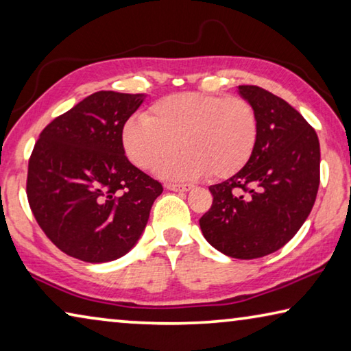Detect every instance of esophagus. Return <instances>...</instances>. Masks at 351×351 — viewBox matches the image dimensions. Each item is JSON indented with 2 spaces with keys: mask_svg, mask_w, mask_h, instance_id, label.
Here are the masks:
<instances>
[{
  "mask_svg": "<svg viewBox=\"0 0 351 351\" xmlns=\"http://www.w3.org/2000/svg\"><path fill=\"white\" fill-rule=\"evenodd\" d=\"M165 189L169 191H175V192H187L191 186L189 184H173V182H165Z\"/></svg>",
  "mask_w": 351,
  "mask_h": 351,
  "instance_id": "obj_1",
  "label": "esophagus"
}]
</instances>
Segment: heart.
Masks as SVG:
<instances>
[{
  "label": "heart",
  "instance_id": "1",
  "mask_svg": "<svg viewBox=\"0 0 351 351\" xmlns=\"http://www.w3.org/2000/svg\"><path fill=\"white\" fill-rule=\"evenodd\" d=\"M258 117L245 98L181 92L149 106L145 117L123 128L132 164L152 170L181 145L186 152L167 160L159 173L171 180H215L242 170L258 142Z\"/></svg>",
  "mask_w": 351,
  "mask_h": 351
}]
</instances>
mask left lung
<instances>
[{
    "label": "left lung",
    "mask_w": 351,
    "mask_h": 351,
    "mask_svg": "<svg viewBox=\"0 0 351 351\" xmlns=\"http://www.w3.org/2000/svg\"><path fill=\"white\" fill-rule=\"evenodd\" d=\"M239 92L258 117V142L242 170L209 187L213 206L199 228L223 254L256 259L285 247L308 219L320 184V145L282 98L258 86Z\"/></svg>",
    "instance_id": "obj_1"
}]
</instances>
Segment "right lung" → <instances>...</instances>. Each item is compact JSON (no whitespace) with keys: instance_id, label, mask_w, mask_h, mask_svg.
<instances>
[{"instance_id":"right-lung-1","label":"right lung","mask_w":351,"mask_h":351,"mask_svg":"<svg viewBox=\"0 0 351 351\" xmlns=\"http://www.w3.org/2000/svg\"><path fill=\"white\" fill-rule=\"evenodd\" d=\"M143 93L95 92L45 126L27 164L26 195L60 252L86 263L126 254L162 184L125 156L123 126Z\"/></svg>"}]
</instances>
